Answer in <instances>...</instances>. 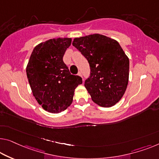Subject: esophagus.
<instances>
[{
    "instance_id": "esophagus-1",
    "label": "esophagus",
    "mask_w": 159,
    "mask_h": 159,
    "mask_svg": "<svg viewBox=\"0 0 159 159\" xmlns=\"http://www.w3.org/2000/svg\"><path fill=\"white\" fill-rule=\"evenodd\" d=\"M78 75H79V76H80V77H81V78H82V79H83V77H82V73H80V72H79V73H78Z\"/></svg>"
}]
</instances>
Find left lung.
Listing matches in <instances>:
<instances>
[{
  "mask_svg": "<svg viewBox=\"0 0 159 159\" xmlns=\"http://www.w3.org/2000/svg\"><path fill=\"white\" fill-rule=\"evenodd\" d=\"M73 46L91 67L84 86L92 101L101 107L116 105L124 95L129 78V59L118 42L95 34L75 38Z\"/></svg>",
  "mask_w": 159,
  "mask_h": 159,
  "instance_id": "8db88e82",
  "label": "left lung"
}]
</instances>
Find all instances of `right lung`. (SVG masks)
Wrapping results in <instances>:
<instances>
[{"instance_id": "obj_1", "label": "right lung", "mask_w": 159, "mask_h": 159, "mask_svg": "<svg viewBox=\"0 0 159 159\" xmlns=\"http://www.w3.org/2000/svg\"><path fill=\"white\" fill-rule=\"evenodd\" d=\"M71 41L70 38H58L38 44L26 66L33 95L44 110L52 113L70 106L75 89L82 84L81 78L70 74L63 61Z\"/></svg>"}]
</instances>
